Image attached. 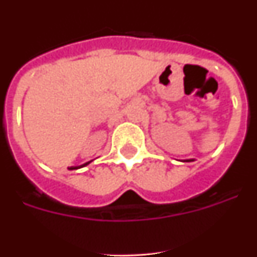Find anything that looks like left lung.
<instances>
[{
    "label": "left lung",
    "mask_w": 257,
    "mask_h": 257,
    "mask_svg": "<svg viewBox=\"0 0 257 257\" xmlns=\"http://www.w3.org/2000/svg\"><path fill=\"white\" fill-rule=\"evenodd\" d=\"M190 161H193V160H187V162H190Z\"/></svg>",
    "instance_id": "obj_1"
}]
</instances>
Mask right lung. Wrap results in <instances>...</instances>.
Wrapping results in <instances>:
<instances>
[{"instance_id":"1","label":"right lung","mask_w":257,"mask_h":257,"mask_svg":"<svg viewBox=\"0 0 257 257\" xmlns=\"http://www.w3.org/2000/svg\"><path fill=\"white\" fill-rule=\"evenodd\" d=\"M88 163H90V162H86V163H83V165H81V166H72V167H69V170H77V169H81V167H85V166H87Z\"/></svg>"}]
</instances>
